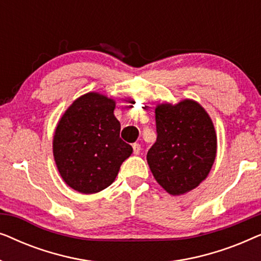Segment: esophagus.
I'll use <instances>...</instances> for the list:
<instances>
[{
	"instance_id": "1",
	"label": "esophagus",
	"mask_w": 261,
	"mask_h": 261,
	"mask_svg": "<svg viewBox=\"0 0 261 261\" xmlns=\"http://www.w3.org/2000/svg\"><path fill=\"white\" fill-rule=\"evenodd\" d=\"M133 152L134 154H139L141 152V146L139 144H133Z\"/></svg>"
}]
</instances>
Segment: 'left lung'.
Returning <instances> with one entry per match:
<instances>
[{"instance_id": "obj_1", "label": "left lung", "mask_w": 261, "mask_h": 261, "mask_svg": "<svg viewBox=\"0 0 261 261\" xmlns=\"http://www.w3.org/2000/svg\"><path fill=\"white\" fill-rule=\"evenodd\" d=\"M156 141L147 152L155 180L170 195L197 188L215 162L217 139L213 121L192 99L155 108Z\"/></svg>"}]
</instances>
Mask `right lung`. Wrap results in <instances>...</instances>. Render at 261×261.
<instances>
[{
	"label": "right lung",
	"instance_id": "right-lung-1",
	"mask_svg": "<svg viewBox=\"0 0 261 261\" xmlns=\"http://www.w3.org/2000/svg\"><path fill=\"white\" fill-rule=\"evenodd\" d=\"M115 101L98 92L78 97L57 124L53 155L64 181L82 194H95L115 180L133 148L120 138Z\"/></svg>",
	"mask_w": 261,
	"mask_h": 261
}]
</instances>
